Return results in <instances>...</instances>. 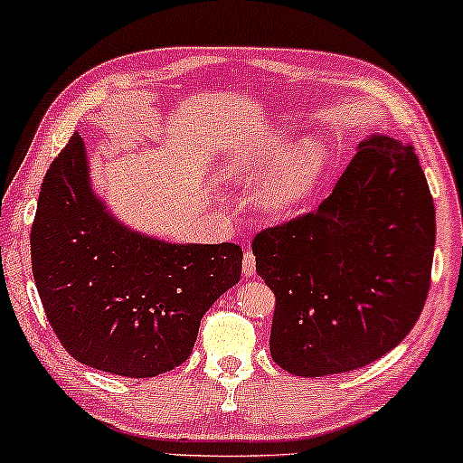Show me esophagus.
I'll return each instance as SVG.
<instances>
[{"instance_id": "34e87169", "label": "esophagus", "mask_w": 463, "mask_h": 463, "mask_svg": "<svg viewBox=\"0 0 463 463\" xmlns=\"http://www.w3.org/2000/svg\"><path fill=\"white\" fill-rule=\"evenodd\" d=\"M241 274L246 276V279H252V276L257 274V261H254V254H252V252H246V254H243Z\"/></svg>"}]
</instances>
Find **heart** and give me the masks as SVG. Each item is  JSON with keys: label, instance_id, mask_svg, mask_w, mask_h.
Here are the masks:
<instances>
[{"label": "heart", "instance_id": "obj_1", "mask_svg": "<svg viewBox=\"0 0 463 463\" xmlns=\"http://www.w3.org/2000/svg\"><path fill=\"white\" fill-rule=\"evenodd\" d=\"M231 176L243 183H263L254 191V206L263 215L296 213L316 195L328 169V152L320 141L296 146L287 135H274L257 143H241L226 156Z\"/></svg>", "mask_w": 463, "mask_h": 463}]
</instances>
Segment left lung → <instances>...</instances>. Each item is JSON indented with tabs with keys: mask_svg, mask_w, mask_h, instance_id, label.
<instances>
[{
	"mask_svg": "<svg viewBox=\"0 0 463 463\" xmlns=\"http://www.w3.org/2000/svg\"><path fill=\"white\" fill-rule=\"evenodd\" d=\"M433 248L435 206L413 147L361 141L313 213L254 237L257 274L276 296L272 359L311 379L383 357L422 313Z\"/></svg>",
	"mask_w": 463,
	"mask_h": 463,
	"instance_id": "left-lung-1",
	"label": "left lung"
}]
</instances>
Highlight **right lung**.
<instances>
[{"instance_id": "1", "label": "right lung", "mask_w": 463, "mask_h": 463, "mask_svg": "<svg viewBox=\"0 0 463 463\" xmlns=\"http://www.w3.org/2000/svg\"><path fill=\"white\" fill-rule=\"evenodd\" d=\"M30 248L45 316L67 353L130 379L187 361L202 316L241 279L235 243H169L121 224L91 187L80 132L47 169Z\"/></svg>"}]
</instances>
